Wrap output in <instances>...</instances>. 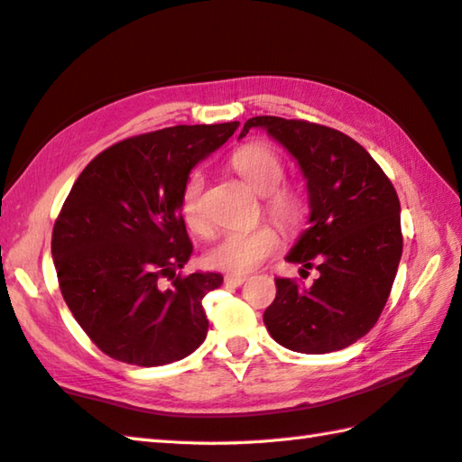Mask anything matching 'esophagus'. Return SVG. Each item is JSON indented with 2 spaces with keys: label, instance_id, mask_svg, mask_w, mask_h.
<instances>
[{
  "label": "esophagus",
  "instance_id": "1",
  "mask_svg": "<svg viewBox=\"0 0 462 462\" xmlns=\"http://www.w3.org/2000/svg\"><path fill=\"white\" fill-rule=\"evenodd\" d=\"M244 282H246V276H226L224 278L226 288H238Z\"/></svg>",
  "mask_w": 462,
  "mask_h": 462
}]
</instances>
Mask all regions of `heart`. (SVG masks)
<instances>
[{
  "mask_svg": "<svg viewBox=\"0 0 462 462\" xmlns=\"http://www.w3.org/2000/svg\"><path fill=\"white\" fill-rule=\"evenodd\" d=\"M232 169L246 180L254 190L266 194V208L270 216L283 228H296L303 216L301 196L280 186L283 179V164L280 154L263 143L244 144L232 154ZM204 172L192 171L180 190V214L189 228L199 234H210V224L204 214ZM280 246L278 232L268 224H260L250 230H232L208 252L206 262L214 270L244 276L268 260Z\"/></svg>",
  "mask_w": 462,
  "mask_h": 462,
  "instance_id": "heart-1",
  "label": "heart"
}]
</instances>
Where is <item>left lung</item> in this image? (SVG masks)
<instances>
[{
  "label": "left lung",
  "instance_id": "1",
  "mask_svg": "<svg viewBox=\"0 0 462 462\" xmlns=\"http://www.w3.org/2000/svg\"><path fill=\"white\" fill-rule=\"evenodd\" d=\"M286 149L308 186V228L286 256L319 278L300 288L276 280V300L263 323L280 346L298 353H329L351 346L375 326L395 282L403 236L401 204L393 184L351 136L329 126L254 116Z\"/></svg>",
  "mask_w": 462,
  "mask_h": 462
}]
</instances>
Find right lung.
<instances>
[{"instance_id":"obj_1","label":"right lung","mask_w":462,"mask_h":462,"mask_svg":"<svg viewBox=\"0 0 462 462\" xmlns=\"http://www.w3.org/2000/svg\"><path fill=\"white\" fill-rule=\"evenodd\" d=\"M238 125H176L133 136L97 154L75 180L53 226L51 254L65 303L109 357L166 365L206 339L202 300L222 276H176L192 254L179 202L194 166Z\"/></svg>"}]
</instances>
